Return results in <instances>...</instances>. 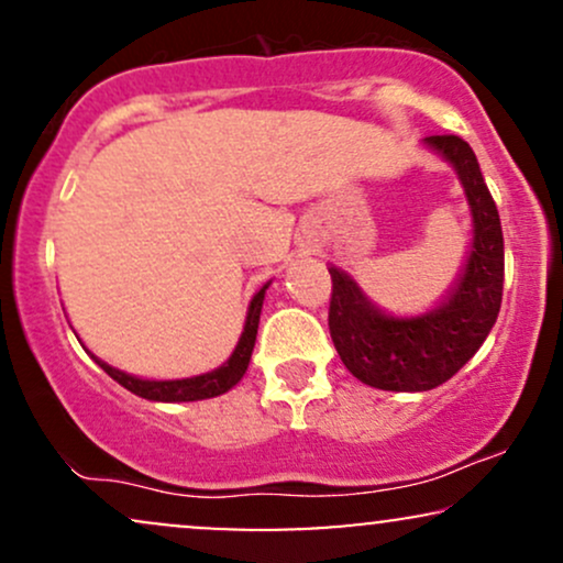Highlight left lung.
<instances>
[{
  "instance_id": "8db88e82",
  "label": "left lung",
  "mask_w": 563,
  "mask_h": 563,
  "mask_svg": "<svg viewBox=\"0 0 563 563\" xmlns=\"http://www.w3.org/2000/svg\"><path fill=\"white\" fill-rule=\"evenodd\" d=\"M426 142L455 166L474 217L468 262L448 299L418 318H394L373 307L349 275L328 269L335 352L354 378L384 391H426L455 376L493 331L503 301V230L479 161L457 134Z\"/></svg>"
}]
</instances>
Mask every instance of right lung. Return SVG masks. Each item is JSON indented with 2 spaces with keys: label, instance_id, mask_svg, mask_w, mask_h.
<instances>
[{
  "label": "right lung",
  "instance_id": "add662e5",
  "mask_svg": "<svg viewBox=\"0 0 563 563\" xmlns=\"http://www.w3.org/2000/svg\"><path fill=\"white\" fill-rule=\"evenodd\" d=\"M264 290H267V286H264L260 294L251 299L249 318H245L241 341H238L235 352L230 354L228 363H224L222 367H217V371L203 373V376L183 378V380H145V378H134V376H129V373L115 371V367L106 365L102 360H97L92 354L95 363L100 365L113 380H119L124 389L137 394V397L153 399V402H196V399L217 397V394H224L228 389H232V386L243 378L245 367H249L251 352H254V344H256V331H260Z\"/></svg>",
  "mask_w": 563,
  "mask_h": 563
}]
</instances>
